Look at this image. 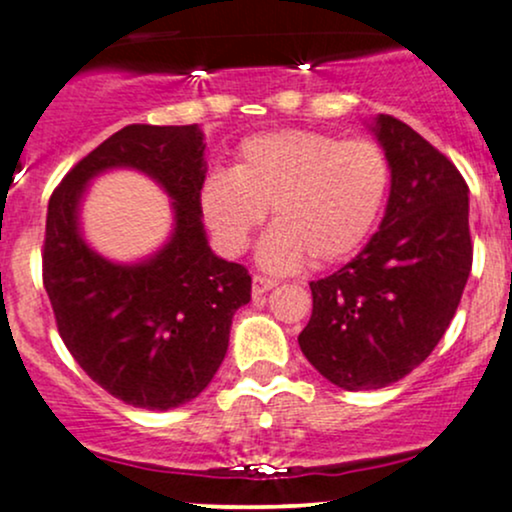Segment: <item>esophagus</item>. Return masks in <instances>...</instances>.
<instances>
[{"instance_id": "esophagus-1", "label": "esophagus", "mask_w": 512, "mask_h": 512, "mask_svg": "<svg viewBox=\"0 0 512 512\" xmlns=\"http://www.w3.org/2000/svg\"><path fill=\"white\" fill-rule=\"evenodd\" d=\"M274 286H276V279H269V276L257 274L255 279H252V296H255V298L267 296V293L272 291Z\"/></svg>"}]
</instances>
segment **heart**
<instances>
[{
    "mask_svg": "<svg viewBox=\"0 0 512 512\" xmlns=\"http://www.w3.org/2000/svg\"><path fill=\"white\" fill-rule=\"evenodd\" d=\"M390 161L370 139L310 129L255 134L238 149L233 170H214L199 187V207L216 245L243 255L272 209L274 226L257 260L276 274L305 260L332 264L358 250L383 211Z\"/></svg>",
    "mask_w": 512,
    "mask_h": 512,
    "instance_id": "obj_1",
    "label": "heart"
}]
</instances>
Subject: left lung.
Wrapping results in <instances>:
<instances>
[{
  "label": "left lung",
  "instance_id": "1",
  "mask_svg": "<svg viewBox=\"0 0 512 512\" xmlns=\"http://www.w3.org/2000/svg\"><path fill=\"white\" fill-rule=\"evenodd\" d=\"M390 161L380 231L351 262L310 281L301 351L342 390H380L426 361L472 272L469 187L436 146L392 115L370 127Z\"/></svg>",
  "mask_w": 512,
  "mask_h": 512
}]
</instances>
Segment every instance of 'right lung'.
I'll list each match as a JSON object with an SVG mask.
<instances>
[{
	"mask_svg": "<svg viewBox=\"0 0 512 512\" xmlns=\"http://www.w3.org/2000/svg\"><path fill=\"white\" fill-rule=\"evenodd\" d=\"M204 146L197 125H129L81 158L48 204L43 284L62 342L93 383L139 409L195 399L226 356L233 315L250 301L248 269L216 257L204 233ZM113 167L149 174L174 199V233L142 263L105 261L80 236L85 185Z\"/></svg>",
	"mask_w": 512,
	"mask_h": 512,
	"instance_id": "right-lung-1",
	"label": "right lung"
}]
</instances>
